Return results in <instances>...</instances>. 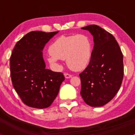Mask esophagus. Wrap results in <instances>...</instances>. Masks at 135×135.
I'll list each match as a JSON object with an SVG mask.
<instances>
[{
	"label": "esophagus",
	"mask_w": 135,
	"mask_h": 135,
	"mask_svg": "<svg viewBox=\"0 0 135 135\" xmlns=\"http://www.w3.org/2000/svg\"><path fill=\"white\" fill-rule=\"evenodd\" d=\"M64 76H65V78H71L72 76H73L71 74H67V73H65V74H64Z\"/></svg>",
	"instance_id": "1"
}]
</instances>
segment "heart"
Masks as SVG:
<instances>
[{
    "mask_svg": "<svg viewBox=\"0 0 135 135\" xmlns=\"http://www.w3.org/2000/svg\"><path fill=\"white\" fill-rule=\"evenodd\" d=\"M92 48L91 40L86 35L60 36L50 46L51 54L47 60L50 64L59 67V59H66V64L70 69L80 71L89 64Z\"/></svg>",
    "mask_w": 135,
    "mask_h": 135,
    "instance_id": "heart-1",
    "label": "heart"
}]
</instances>
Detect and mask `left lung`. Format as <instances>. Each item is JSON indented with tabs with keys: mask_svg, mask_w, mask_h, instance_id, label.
Listing matches in <instances>:
<instances>
[{
	"mask_svg": "<svg viewBox=\"0 0 135 135\" xmlns=\"http://www.w3.org/2000/svg\"><path fill=\"white\" fill-rule=\"evenodd\" d=\"M93 37L88 66L80 74L81 97L92 107L105 105L115 97L123 78V54L114 36L103 28L90 25L81 28Z\"/></svg>",
	"mask_w": 135,
	"mask_h": 135,
	"instance_id": "1",
	"label": "left lung"
}]
</instances>
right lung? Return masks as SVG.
I'll return each instance as SVG.
<instances>
[{
  "label": "right lung",
  "instance_id": "obj_1",
  "mask_svg": "<svg viewBox=\"0 0 135 135\" xmlns=\"http://www.w3.org/2000/svg\"><path fill=\"white\" fill-rule=\"evenodd\" d=\"M59 31H31L16 43L10 57V76L16 91L26 105L38 109L50 107L65 77L46 68L43 49Z\"/></svg>",
  "mask_w": 135,
  "mask_h": 135
}]
</instances>
